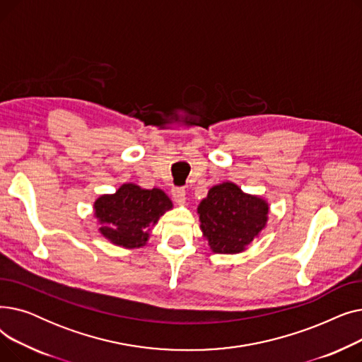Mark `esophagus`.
<instances>
[{
	"mask_svg": "<svg viewBox=\"0 0 362 362\" xmlns=\"http://www.w3.org/2000/svg\"><path fill=\"white\" fill-rule=\"evenodd\" d=\"M171 195H173V199L179 205H183L186 202V192H185V189L180 186H176L171 189Z\"/></svg>",
	"mask_w": 362,
	"mask_h": 362,
	"instance_id": "34e87169",
	"label": "esophagus"
}]
</instances>
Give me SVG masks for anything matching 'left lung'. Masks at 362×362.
<instances>
[{
    "mask_svg": "<svg viewBox=\"0 0 362 362\" xmlns=\"http://www.w3.org/2000/svg\"><path fill=\"white\" fill-rule=\"evenodd\" d=\"M199 229L214 254H240L259 236L269 221L270 205L243 192L233 182L213 186L199 202Z\"/></svg>",
    "mask_w": 362,
    "mask_h": 362,
    "instance_id": "8db88e82",
    "label": "left lung"
}]
</instances>
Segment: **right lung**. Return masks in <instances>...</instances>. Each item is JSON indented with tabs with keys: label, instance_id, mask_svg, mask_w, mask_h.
<instances>
[{
	"label": "right lung",
	"instance_id": "right-lung-1",
	"mask_svg": "<svg viewBox=\"0 0 362 362\" xmlns=\"http://www.w3.org/2000/svg\"><path fill=\"white\" fill-rule=\"evenodd\" d=\"M173 202L158 187L144 189L123 183L114 194H104L93 202L98 232L112 245L126 250L144 248L149 232Z\"/></svg>",
	"mask_w": 362,
	"mask_h": 362
}]
</instances>
